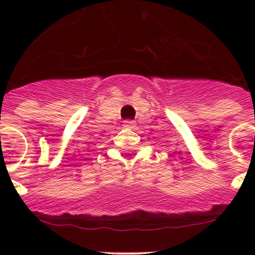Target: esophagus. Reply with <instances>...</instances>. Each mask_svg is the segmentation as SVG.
<instances>
[{
  "label": "esophagus",
  "instance_id": "obj_1",
  "mask_svg": "<svg viewBox=\"0 0 255 255\" xmlns=\"http://www.w3.org/2000/svg\"><path fill=\"white\" fill-rule=\"evenodd\" d=\"M124 123H125L126 128H130V129L135 128V121L134 120H125Z\"/></svg>",
  "mask_w": 255,
  "mask_h": 255
}]
</instances>
